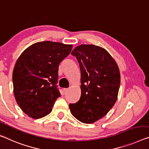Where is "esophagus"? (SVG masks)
Returning a JSON list of instances; mask_svg holds the SVG:
<instances>
[{"instance_id":"34e87169","label":"esophagus","mask_w":149,"mask_h":149,"mask_svg":"<svg viewBox=\"0 0 149 149\" xmlns=\"http://www.w3.org/2000/svg\"><path fill=\"white\" fill-rule=\"evenodd\" d=\"M68 90H69V89L68 88H64V92H65V93H67L68 91Z\"/></svg>"}]
</instances>
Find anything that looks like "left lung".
<instances>
[{"label": "left lung", "instance_id": "left-lung-1", "mask_svg": "<svg viewBox=\"0 0 149 149\" xmlns=\"http://www.w3.org/2000/svg\"><path fill=\"white\" fill-rule=\"evenodd\" d=\"M71 54L77 57L81 72V95L70 104L73 116L81 122L91 124L109 113L117 99L120 75L114 58L103 48L81 45Z\"/></svg>", "mask_w": 149, "mask_h": 149}]
</instances>
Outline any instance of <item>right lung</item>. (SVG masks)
I'll return each instance as SVG.
<instances>
[{
    "mask_svg": "<svg viewBox=\"0 0 149 149\" xmlns=\"http://www.w3.org/2000/svg\"><path fill=\"white\" fill-rule=\"evenodd\" d=\"M72 48V45L43 41L30 46L19 57L13 73L14 95L30 117L38 119L52 111L61 97L56 86L59 64Z\"/></svg>",
    "mask_w": 149,
    "mask_h": 149,
    "instance_id": "obj_1",
    "label": "right lung"
}]
</instances>
